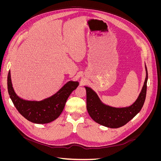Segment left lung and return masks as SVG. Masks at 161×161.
Here are the masks:
<instances>
[{"mask_svg": "<svg viewBox=\"0 0 161 161\" xmlns=\"http://www.w3.org/2000/svg\"><path fill=\"white\" fill-rule=\"evenodd\" d=\"M146 79L138 99L126 108H113L104 104L96 92L90 87L85 86L86 92V109L95 122L110 128H118L127 124L137 115L144 103L147 95L148 71L145 65Z\"/></svg>", "mask_w": 161, "mask_h": 161, "instance_id": "left-lung-1", "label": "left lung"}]
</instances>
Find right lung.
<instances>
[{"instance_id": "right-lung-1", "label": "right lung", "mask_w": 161, "mask_h": 161, "mask_svg": "<svg viewBox=\"0 0 161 161\" xmlns=\"http://www.w3.org/2000/svg\"><path fill=\"white\" fill-rule=\"evenodd\" d=\"M79 82L69 81L56 93L43 100L27 101L20 98L14 92L9 70L7 77L8 95L19 113L35 124H47L60 116L71 92L79 86Z\"/></svg>"}]
</instances>
